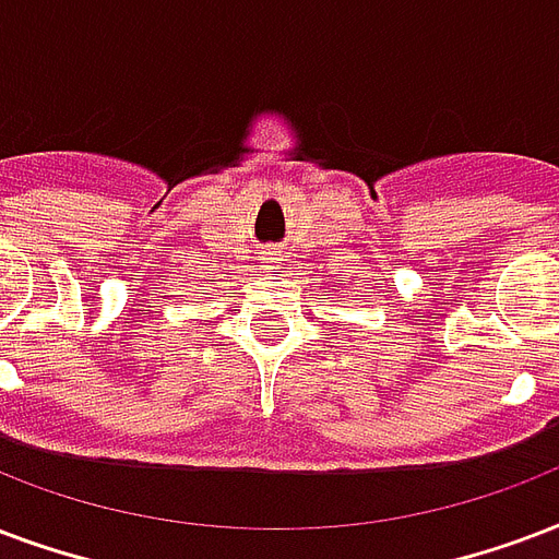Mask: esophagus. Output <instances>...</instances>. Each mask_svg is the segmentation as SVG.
Instances as JSON below:
<instances>
[{
  "instance_id": "34e87169",
  "label": "esophagus",
  "mask_w": 559,
  "mask_h": 559,
  "mask_svg": "<svg viewBox=\"0 0 559 559\" xmlns=\"http://www.w3.org/2000/svg\"><path fill=\"white\" fill-rule=\"evenodd\" d=\"M266 261H270V258H266Z\"/></svg>"
}]
</instances>
